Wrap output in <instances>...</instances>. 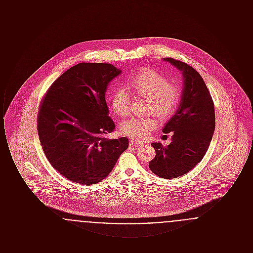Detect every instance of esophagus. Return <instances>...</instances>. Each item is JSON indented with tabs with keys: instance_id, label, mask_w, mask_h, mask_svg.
Here are the masks:
<instances>
[{
	"instance_id": "34e87169",
	"label": "esophagus",
	"mask_w": 253,
	"mask_h": 253,
	"mask_svg": "<svg viewBox=\"0 0 253 253\" xmlns=\"http://www.w3.org/2000/svg\"><path fill=\"white\" fill-rule=\"evenodd\" d=\"M139 144H141V143L138 142V141H136V140H131V141H130V145H131V146H138Z\"/></svg>"
}]
</instances>
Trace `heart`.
I'll list each match as a JSON object with an SVG mask.
<instances>
[{"instance_id": "obj_1", "label": "heart", "mask_w": 253, "mask_h": 253, "mask_svg": "<svg viewBox=\"0 0 253 253\" xmlns=\"http://www.w3.org/2000/svg\"><path fill=\"white\" fill-rule=\"evenodd\" d=\"M132 91L148 98L146 113L154 114L160 120L169 118L179 103L180 92L175 85L169 84L167 78L152 69H145L135 75L129 83ZM130 95L125 88H118L112 96V107L120 117L129 113ZM157 126L154 117L132 118L123 121L121 132L135 140H144Z\"/></svg>"}]
</instances>
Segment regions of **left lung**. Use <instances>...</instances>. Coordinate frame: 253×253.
<instances>
[{
	"instance_id": "obj_1",
	"label": "left lung",
	"mask_w": 253,
	"mask_h": 253,
	"mask_svg": "<svg viewBox=\"0 0 253 253\" xmlns=\"http://www.w3.org/2000/svg\"><path fill=\"white\" fill-rule=\"evenodd\" d=\"M163 60L182 73L183 89L178 108L162 130L172 132L171 141L167 147L152 143L156 157L149 162V168L159 177L171 179L187 173L203 159L215 129V113L200 74L180 60Z\"/></svg>"
}]
</instances>
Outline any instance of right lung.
Segmentation results:
<instances>
[{"instance_id":"1","label":"right lung","mask_w":253,"mask_h":253,"mask_svg":"<svg viewBox=\"0 0 253 253\" xmlns=\"http://www.w3.org/2000/svg\"><path fill=\"white\" fill-rule=\"evenodd\" d=\"M121 69L110 63L81 62L63 73L42 101L38 133L50 164L68 180L96 184L108 176L127 137L109 139L115 130L105 93Z\"/></svg>"}]
</instances>
